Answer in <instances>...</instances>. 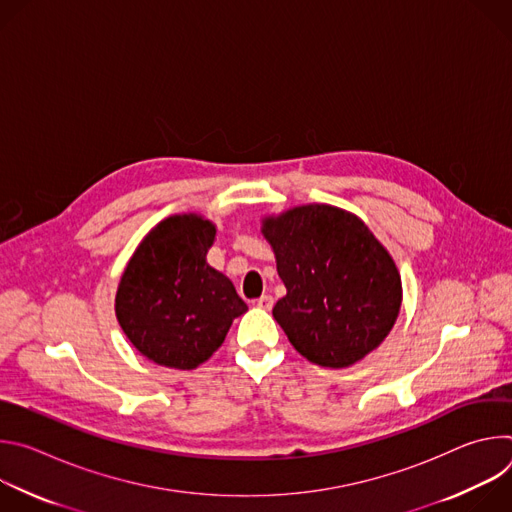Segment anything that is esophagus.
<instances>
[{
	"mask_svg": "<svg viewBox=\"0 0 512 512\" xmlns=\"http://www.w3.org/2000/svg\"><path fill=\"white\" fill-rule=\"evenodd\" d=\"M257 308H261V310H271V308H273V298H271V296H261V298L257 300Z\"/></svg>",
	"mask_w": 512,
	"mask_h": 512,
	"instance_id": "1",
	"label": "esophagus"
}]
</instances>
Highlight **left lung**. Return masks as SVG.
Listing matches in <instances>:
<instances>
[{
    "label": "left lung",
    "instance_id": "obj_1",
    "mask_svg": "<svg viewBox=\"0 0 512 512\" xmlns=\"http://www.w3.org/2000/svg\"><path fill=\"white\" fill-rule=\"evenodd\" d=\"M287 294L273 318L314 364L344 369L375 350L401 308V277L358 216L328 204L263 221Z\"/></svg>",
    "mask_w": 512,
    "mask_h": 512
}]
</instances>
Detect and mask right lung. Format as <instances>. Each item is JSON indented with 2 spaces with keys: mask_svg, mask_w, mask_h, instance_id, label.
Returning a JSON list of instances; mask_svg holds the SVG:
<instances>
[{
  "mask_svg": "<svg viewBox=\"0 0 512 512\" xmlns=\"http://www.w3.org/2000/svg\"><path fill=\"white\" fill-rule=\"evenodd\" d=\"M216 229L196 214L162 221L129 259L115 314L129 342L162 367L190 371L247 312L233 281L206 263Z\"/></svg>",
  "mask_w": 512,
  "mask_h": 512,
  "instance_id": "add662e5",
  "label": "right lung"
}]
</instances>
